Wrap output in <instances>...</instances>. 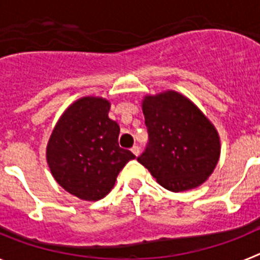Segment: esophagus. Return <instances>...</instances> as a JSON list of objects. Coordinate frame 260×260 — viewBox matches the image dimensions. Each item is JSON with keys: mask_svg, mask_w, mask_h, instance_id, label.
<instances>
[{"mask_svg": "<svg viewBox=\"0 0 260 260\" xmlns=\"http://www.w3.org/2000/svg\"><path fill=\"white\" fill-rule=\"evenodd\" d=\"M132 152L134 153L135 156H139V153H141V150H139V147H138V146H134L132 148Z\"/></svg>", "mask_w": 260, "mask_h": 260, "instance_id": "obj_1", "label": "esophagus"}]
</instances>
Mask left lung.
I'll return each instance as SVG.
<instances>
[{
    "label": "left lung",
    "mask_w": 260,
    "mask_h": 260,
    "mask_svg": "<svg viewBox=\"0 0 260 260\" xmlns=\"http://www.w3.org/2000/svg\"><path fill=\"white\" fill-rule=\"evenodd\" d=\"M150 143L138 161L173 192L201 186L220 158L219 133L194 103L168 89L142 100Z\"/></svg>",
    "instance_id": "1"
}]
</instances>
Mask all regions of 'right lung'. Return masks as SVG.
Returning <instances> with one entry per match:
<instances>
[{
	"instance_id": "right-lung-1",
	"label": "right lung",
	"mask_w": 260,
	"mask_h": 260,
	"mask_svg": "<svg viewBox=\"0 0 260 260\" xmlns=\"http://www.w3.org/2000/svg\"><path fill=\"white\" fill-rule=\"evenodd\" d=\"M109 100L84 96L66 108L50 134L47 162L62 189L96 202L113 189L117 176L135 157L118 146L119 126L108 117Z\"/></svg>"
}]
</instances>
